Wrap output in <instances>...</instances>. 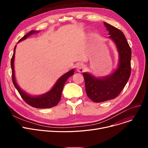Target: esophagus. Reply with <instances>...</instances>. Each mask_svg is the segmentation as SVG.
Masks as SVG:
<instances>
[{"mask_svg": "<svg viewBox=\"0 0 148 148\" xmlns=\"http://www.w3.org/2000/svg\"><path fill=\"white\" fill-rule=\"evenodd\" d=\"M76 68L77 69V71H78L80 73H82V72H83L84 71V69L85 68V66L82 63H79L76 66Z\"/></svg>", "mask_w": 148, "mask_h": 148, "instance_id": "esophagus-1", "label": "esophagus"}]
</instances>
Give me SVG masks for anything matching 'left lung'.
Here are the masks:
<instances>
[{
  "instance_id": "left-lung-1",
  "label": "left lung",
  "mask_w": 148,
  "mask_h": 148,
  "mask_svg": "<svg viewBox=\"0 0 148 148\" xmlns=\"http://www.w3.org/2000/svg\"><path fill=\"white\" fill-rule=\"evenodd\" d=\"M104 25L108 32V38L114 42L117 48L119 63L112 74L101 78L88 73H83L87 95L95 103L104 102L118 97L131 74V50L125 35L118 28L105 22Z\"/></svg>"
}]
</instances>
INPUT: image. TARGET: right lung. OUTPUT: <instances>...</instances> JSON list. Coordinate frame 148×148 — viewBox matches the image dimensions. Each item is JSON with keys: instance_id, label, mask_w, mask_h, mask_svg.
I'll return each instance as SVG.
<instances>
[{"instance_id": "1", "label": "right lung", "mask_w": 148, "mask_h": 148, "mask_svg": "<svg viewBox=\"0 0 148 148\" xmlns=\"http://www.w3.org/2000/svg\"><path fill=\"white\" fill-rule=\"evenodd\" d=\"M39 32H40V31L38 30L30 31V32L25 35L22 38H21L18 42L26 40L28 36L32 35L35 33H38ZM15 49H16V45H15L14 47V53L11 61V65L12 69V79L14 86L19 92L21 98L24 99L25 101L29 106L37 108H47L56 106L61 99L62 92V90H63L64 84L69 77L70 76H72L74 74V69H72L71 70H70V71L64 74L63 75H62L58 80V81L56 82L55 84L54 85L53 87L47 92H46L45 94L41 95H30L27 94V93L23 90H22L17 83L16 80H15L14 64Z\"/></svg>"}]
</instances>
